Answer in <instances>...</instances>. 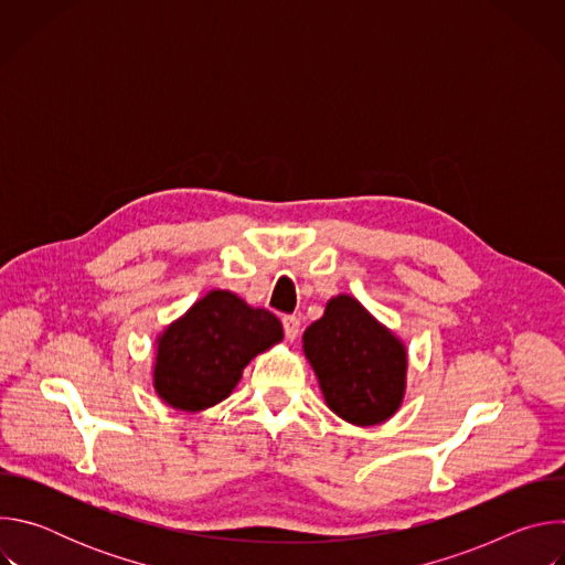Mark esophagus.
Wrapping results in <instances>:
<instances>
[{"instance_id":"esophagus-1","label":"esophagus","mask_w":565,"mask_h":565,"mask_svg":"<svg viewBox=\"0 0 565 565\" xmlns=\"http://www.w3.org/2000/svg\"><path fill=\"white\" fill-rule=\"evenodd\" d=\"M281 321H284V333H286V340H288V342H295V340L299 338V333H301V321H299V317H295V315H286Z\"/></svg>"}]
</instances>
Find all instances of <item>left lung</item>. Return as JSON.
Returning a JSON list of instances; mask_svg holds the SVG:
<instances>
[{"label": "left lung", "mask_w": 565, "mask_h": 565, "mask_svg": "<svg viewBox=\"0 0 565 565\" xmlns=\"http://www.w3.org/2000/svg\"><path fill=\"white\" fill-rule=\"evenodd\" d=\"M303 355L327 407L355 427L386 423L405 402L407 347L355 297L338 295L303 331Z\"/></svg>", "instance_id": "obj_1"}]
</instances>
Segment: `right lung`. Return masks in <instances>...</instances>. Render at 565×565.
Masks as SVG:
<instances>
[{
    "mask_svg": "<svg viewBox=\"0 0 565 565\" xmlns=\"http://www.w3.org/2000/svg\"><path fill=\"white\" fill-rule=\"evenodd\" d=\"M284 340L281 321L230 290H210L156 338L151 384L177 412L225 399L253 358Z\"/></svg>",
    "mask_w": 565,
    "mask_h": 565,
    "instance_id": "add662e5",
    "label": "right lung"
}]
</instances>
